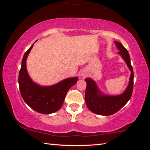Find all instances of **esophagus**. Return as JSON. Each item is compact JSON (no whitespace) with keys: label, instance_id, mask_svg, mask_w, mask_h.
<instances>
[{"label":"esophagus","instance_id":"obj_1","mask_svg":"<svg viewBox=\"0 0 150 150\" xmlns=\"http://www.w3.org/2000/svg\"><path fill=\"white\" fill-rule=\"evenodd\" d=\"M81 77H83V78H84L85 77H86V74H85V73H82V74H81Z\"/></svg>","mask_w":150,"mask_h":150}]
</instances>
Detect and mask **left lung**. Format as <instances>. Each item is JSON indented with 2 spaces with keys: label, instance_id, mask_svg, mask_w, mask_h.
Masks as SVG:
<instances>
[{
  "label": "left lung",
  "instance_id": "obj_1",
  "mask_svg": "<svg viewBox=\"0 0 150 150\" xmlns=\"http://www.w3.org/2000/svg\"><path fill=\"white\" fill-rule=\"evenodd\" d=\"M115 43L120 50L118 54L125 61L131 71L130 81L126 91L121 95L109 96L101 93L96 83L93 79L91 78L85 79L87 82L85 96L86 105L91 112L99 115L109 116L117 112L130 99L133 92L134 71L130 63V55L128 50L120 42L115 41Z\"/></svg>",
  "mask_w": 150,
  "mask_h": 150
}]
</instances>
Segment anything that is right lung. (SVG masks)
I'll list each match as a JSON object with an SVG mask.
<instances>
[{
	"label": "right lung",
	"mask_w": 150,
	"mask_h": 150,
	"mask_svg": "<svg viewBox=\"0 0 150 150\" xmlns=\"http://www.w3.org/2000/svg\"><path fill=\"white\" fill-rule=\"evenodd\" d=\"M33 45L26 51L22 60L18 76L20 94L25 103L33 110L49 115L61 108L68 90L77 83L78 77L65 79L50 87H42L33 82L26 69V59Z\"/></svg>",
	"instance_id": "1"
}]
</instances>
